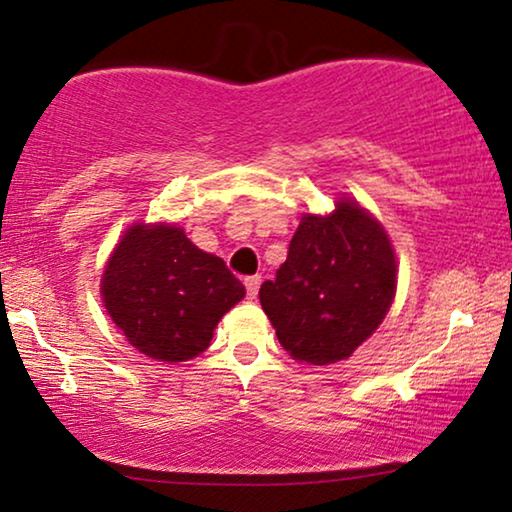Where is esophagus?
<instances>
[{
    "label": "esophagus",
    "instance_id": "esophagus-1",
    "mask_svg": "<svg viewBox=\"0 0 512 512\" xmlns=\"http://www.w3.org/2000/svg\"><path fill=\"white\" fill-rule=\"evenodd\" d=\"M244 286H247V296H249V300H254L256 293H258V286H261V277H258V275L247 277V279H244Z\"/></svg>",
    "mask_w": 512,
    "mask_h": 512
}]
</instances>
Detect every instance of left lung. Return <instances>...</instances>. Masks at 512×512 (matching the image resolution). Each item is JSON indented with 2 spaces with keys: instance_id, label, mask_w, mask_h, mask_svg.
<instances>
[{
  "instance_id": "left-lung-1",
  "label": "left lung",
  "mask_w": 512,
  "mask_h": 512,
  "mask_svg": "<svg viewBox=\"0 0 512 512\" xmlns=\"http://www.w3.org/2000/svg\"><path fill=\"white\" fill-rule=\"evenodd\" d=\"M394 296L387 230L349 198L328 216H303L277 277L258 291L279 345L312 366L349 359L377 331Z\"/></svg>"
}]
</instances>
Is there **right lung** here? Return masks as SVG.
I'll return each mask as SVG.
<instances>
[{
    "mask_svg": "<svg viewBox=\"0 0 512 512\" xmlns=\"http://www.w3.org/2000/svg\"><path fill=\"white\" fill-rule=\"evenodd\" d=\"M100 291L130 345L167 363L205 352L223 314L247 293L219 256L195 247L170 223L125 230Z\"/></svg>",
    "mask_w": 512,
    "mask_h": 512,
    "instance_id": "add662e5",
    "label": "right lung"
}]
</instances>
